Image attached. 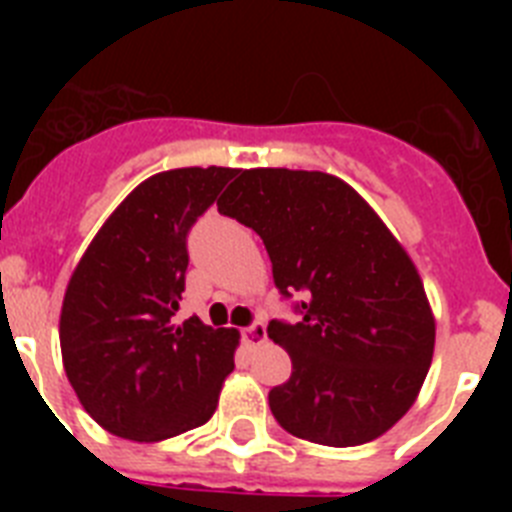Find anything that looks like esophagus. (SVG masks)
<instances>
[{
    "label": "esophagus",
    "mask_w": 512,
    "mask_h": 512,
    "mask_svg": "<svg viewBox=\"0 0 512 512\" xmlns=\"http://www.w3.org/2000/svg\"><path fill=\"white\" fill-rule=\"evenodd\" d=\"M241 336H243V343H246L248 348L261 346V343H266L264 323H251V325H248V328L241 330Z\"/></svg>",
    "instance_id": "34e87169"
}]
</instances>
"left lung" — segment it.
<instances>
[{"mask_svg":"<svg viewBox=\"0 0 512 512\" xmlns=\"http://www.w3.org/2000/svg\"><path fill=\"white\" fill-rule=\"evenodd\" d=\"M256 230L300 323L266 333L292 359L269 392L284 431L323 446L374 441L408 413L436 343L418 269L356 189L323 171L248 169L217 202Z\"/></svg>","mask_w":512,"mask_h":512,"instance_id":"8db88e82","label":"left lung"}]
</instances>
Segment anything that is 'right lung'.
<instances>
[{
  "instance_id": "1",
  "label": "right lung",
  "mask_w": 512,
  "mask_h": 512,
  "mask_svg": "<svg viewBox=\"0 0 512 512\" xmlns=\"http://www.w3.org/2000/svg\"><path fill=\"white\" fill-rule=\"evenodd\" d=\"M238 169L151 176L107 217L71 274L61 310L63 369L104 431L164 441L207 423L233 372L238 333L197 315L174 325L187 235Z\"/></svg>"
}]
</instances>
